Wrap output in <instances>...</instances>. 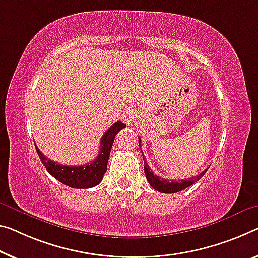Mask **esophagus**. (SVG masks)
Segmentation results:
<instances>
[{
	"label": "esophagus",
	"mask_w": 258,
	"mask_h": 258,
	"mask_svg": "<svg viewBox=\"0 0 258 258\" xmlns=\"http://www.w3.org/2000/svg\"><path fill=\"white\" fill-rule=\"evenodd\" d=\"M123 121L126 124H133L137 121V114L133 112V110H129L123 114Z\"/></svg>",
	"instance_id": "esophagus-1"
}]
</instances>
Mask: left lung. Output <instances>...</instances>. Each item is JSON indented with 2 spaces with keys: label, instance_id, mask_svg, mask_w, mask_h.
I'll return each instance as SVG.
<instances>
[{
  "label": "left lung",
  "instance_id": "8db88e82",
  "mask_svg": "<svg viewBox=\"0 0 258 258\" xmlns=\"http://www.w3.org/2000/svg\"><path fill=\"white\" fill-rule=\"evenodd\" d=\"M138 143L141 144V138H138ZM143 160H144V172H145L146 179H148V182L150 183V185H151L153 189H156L157 191L164 192V194L179 192V191H181V190L190 187V185H192L195 182L200 180L208 170V168H207L205 170H203L201 174L196 175L195 177H191V179H188V180H181V181L172 180L170 181V180L162 179V177H159V176H157L156 174H153L152 170L149 168L148 161L144 159V157H143Z\"/></svg>",
  "mask_w": 258,
  "mask_h": 258
}]
</instances>
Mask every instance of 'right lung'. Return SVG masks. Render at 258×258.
I'll return each instance as SVG.
<instances>
[{"label":"right lung","instance_id":"obj_1","mask_svg":"<svg viewBox=\"0 0 258 258\" xmlns=\"http://www.w3.org/2000/svg\"><path fill=\"white\" fill-rule=\"evenodd\" d=\"M125 124L121 121H117L104 134L100 142V151L98 157L90 164L83 166H66L60 165L57 162L50 160L35 145L38 156L41 162L45 166L47 172L51 176H54L61 183L68 185L70 188L86 189L92 188L99 184L104 177V174L107 170V162H108L109 153L112 150L114 138L121 129L125 128Z\"/></svg>","mask_w":258,"mask_h":258}]
</instances>
